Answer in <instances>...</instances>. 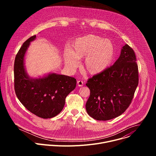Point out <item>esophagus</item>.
I'll list each match as a JSON object with an SVG mask.
<instances>
[{"label": "esophagus", "mask_w": 156, "mask_h": 156, "mask_svg": "<svg viewBox=\"0 0 156 156\" xmlns=\"http://www.w3.org/2000/svg\"><path fill=\"white\" fill-rule=\"evenodd\" d=\"M77 85H78V86H79V87L83 86V81L78 80V81H77Z\"/></svg>", "instance_id": "34e87169"}]
</instances>
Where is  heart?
<instances>
[{"mask_svg":"<svg viewBox=\"0 0 156 156\" xmlns=\"http://www.w3.org/2000/svg\"><path fill=\"white\" fill-rule=\"evenodd\" d=\"M115 55L112 42L94 34L77 38L72 51L66 50L64 55L65 65L70 69L78 66V60L85 57L83 68L89 74L95 75L106 70L112 64Z\"/></svg>","mask_w":156,"mask_h":156,"instance_id":"heart-1","label":"heart"}]
</instances>
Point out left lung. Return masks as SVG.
<instances>
[{"label":"left lung","instance_id":"obj_1","mask_svg":"<svg viewBox=\"0 0 156 156\" xmlns=\"http://www.w3.org/2000/svg\"><path fill=\"white\" fill-rule=\"evenodd\" d=\"M134 51L128 44L120 57L104 72L87 80L90 96L86 104L88 115L97 120H109L129 107L138 84V69Z\"/></svg>","mask_w":156,"mask_h":156}]
</instances>
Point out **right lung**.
I'll list each match as a JSON object with an SVG mask.
<instances>
[{
	"label": "right lung",
	"mask_w": 156,
	"mask_h": 156,
	"mask_svg": "<svg viewBox=\"0 0 156 156\" xmlns=\"http://www.w3.org/2000/svg\"><path fill=\"white\" fill-rule=\"evenodd\" d=\"M36 35L27 39L18 52L14 64L16 95L25 108L36 116L51 119L57 115L65 104V98L76 87L73 77L49 73L39 78L30 77L25 68V56Z\"/></svg>",
	"instance_id": "1"
}]
</instances>
